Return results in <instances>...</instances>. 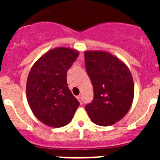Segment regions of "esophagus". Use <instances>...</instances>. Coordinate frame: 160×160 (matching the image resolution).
Listing matches in <instances>:
<instances>
[{
  "label": "esophagus",
  "mask_w": 160,
  "mask_h": 160,
  "mask_svg": "<svg viewBox=\"0 0 160 160\" xmlns=\"http://www.w3.org/2000/svg\"><path fill=\"white\" fill-rule=\"evenodd\" d=\"M77 99L78 100L80 104H82V96L81 95H78L77 96Z\"/></svg>",
  "instance_id": "1"
}]
</instances>
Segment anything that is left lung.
Wrapping results in <instances>:
<instances>
[{
	"label": "left lung",
	"mask_w": 160,
	"mask_h": 160,
	"mask_svg": "<svg viewBox=\"0 0 160 160\" xmlns=\"http://www.w3.org/2000/svg\"><path fill=\"white\" fill-rule=\"evenodd\" d=\"M85 64L94 87V99L86 106L90 119L98 126L116 123L129 111L134 99V82L128 66L111 53L85 52Z\"/></svg>",
	"instance_id": "obj_1"
}]
</instances>
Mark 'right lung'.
I'll use <instances>...</instances> for the list:
<instances>
[{"label": "right lung", "instance_id": "obj_1", "mask_svg": "<svg viewBox=\"0 0 160 160\" xmlns=\"http://www.w3.org/2000/svg\"><path fill=\"white\" fill-rule=\"evenodd\" d=\"M79 53L58 47L46 52L31 68L26 96L37 118L51 128H62L73 118L79 102L69 90L66 73Z\"/></svg>", "mask_w": 160, "mask_h": 160}]
</instances>
